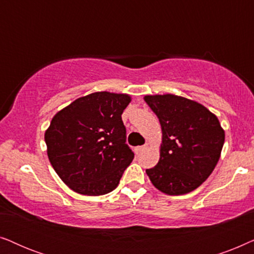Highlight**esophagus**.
Returning a JSON list of instances; mask_svg holds the SVG:
<instances>
[{"instance_id": "obj_1", "label": "esophagus", "mask_w": 254, "mask_h": 254, "mask_svg": "<svg viewBox=\"0 0 254 254\" xmlns=\"http://www.w3.org/2000/svg\"><path fill=\"white\" fill-rule=\"evenodd\" d=\"M145 148H147V144H145V145H141V147H136V148H135V151H136L137 154H138V152H141L142 150H144Z\"/></svg>"}]
</instances>
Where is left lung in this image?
I'll use <instances>...</instances> for the list:
<instances>
[{
  "label": "left lung",
  "instance_id": "left-lung-1",
  "mask_svg": "<svg viewBox=\"0 0 254 254\" xmlns=\"http://www.w3.org/2000/svg\"><path fill=\"white\" fill-rule=\"evenodd\" d=\"M144 100L162 128L159 161L145 170L149 179L168 195L192 192L216 166L224 129L217 117L195 100L172 93L147 95Z\"/></svg>",
  "mask_w": 254,
  "mask_h": 254
}]
</instances>
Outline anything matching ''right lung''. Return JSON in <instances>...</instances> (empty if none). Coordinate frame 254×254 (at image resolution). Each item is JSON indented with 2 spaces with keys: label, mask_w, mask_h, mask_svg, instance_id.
Returning a JSON list of instances; mask_svg holds the SVG:
<instances>
[{
  "label": "right lung",
  "mask_w": 254,
  "mask_h": 254,
  "mask_svg": "<svg viewBox=\"0 0 254 254\" xmlns=\"http://www.w3.org/2000/svg\"><path fill=\"white\" fill-rule=\"evenodd\" d=\"M127 93L98 91L59 111L45 131L47 156L62 182L82 195L112 192L134 158L121 114Z\"/></svg>",
  "instance_id": "add662e5"
}]
</instances>
